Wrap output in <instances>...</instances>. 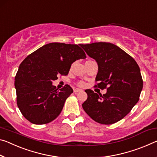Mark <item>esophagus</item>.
Instances as JSON below:
<instances>
[{"label":"esophagus","mask_w":157,"mask_h":157,"mask_svg":"<svg viewBox=\"0 0 157 157\" xmlns=\"http://www.w3.org/2000/svg\"><path fill=\"white\" fill-rule=\"evenodd\" d=\"M80 91H82V89H78V88H76V89H74V92H75V93H78V92Z\"/></svg>","instance_id":"obj_1"}]
</instances>
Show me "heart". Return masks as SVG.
<instances>
[{
  "label": "heart",
  "mask_w": 157,
  "mask_h": 157,
  "mask_svg": "<svg viewBox=\"0 0 157 157\" xmlns=\"http://www.w3.org/2000/svg\"><path fill=\"white\" fill-rule=\"evenodd\" d=\"M78 84L79 86H84L85 85V84H84V82H79L78 83Z\"/></svg>",
  "instance_id": "obj_1"
}]
</instances>
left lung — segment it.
I'll return each instance as SVG.
<instances>
[{
	"label": "left lung",
	"mask_w": 157,
	"mask_h": 157,
	"mask_svg": "<svg viewBox=\"0 0 157 157\" xmlns=\"http://www.w3.org/2000/svg\"><path fill=\"white\" fill-rule=\"evenodd\" d=\"M86 53L98 63L96 86L107 89L102 95L85 90L82 104L86 113L96 122L112 124L123 119L139 101L143 82L138 63L115 44L94 43L82 44Z\"/></svg>",
	"instance_id": "left-lung-1"
}]
</instances>
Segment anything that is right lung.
<instances>
[{"label": "right lung", "instance_id": "1", "mask_svg": "<svg viewBox=\"0 0 157 157\" xmlns=\"http://www.w3.org/2000/svg\"><path fill=\"white\" fill-rule=\"evenodd\" d=\"M81 47V44L49 43L21 62L14 78L17 103L30 122L49 123L61 113L73 90L68 84L57 90L52 81L67 75L73 62L86 58Z\"/></svg>", "mask_w": 157, "mask_h": 157}]
</instances>
